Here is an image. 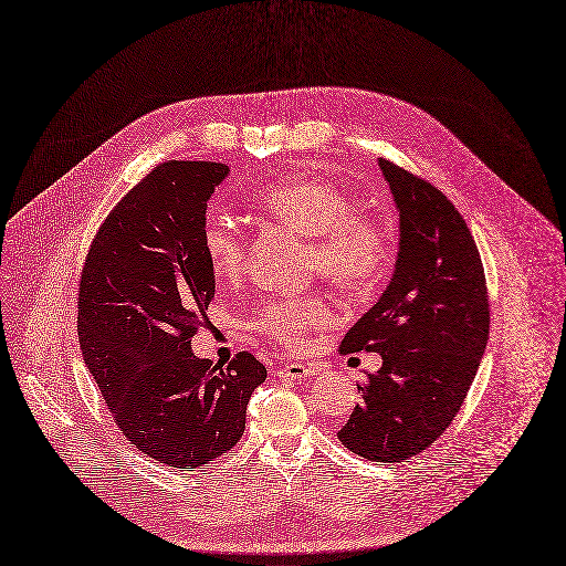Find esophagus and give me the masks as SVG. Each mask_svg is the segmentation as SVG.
Returning <instances> with one entry per match:
<instances>
[{
  "instance_id": "1",
  "label": "esophagus",
  "mask_w": 566,
  "mask_h": 566,
  "mask_svg": "<svg viewBox=\"0 0 566 566\" xmlns=\"http://www.w3.org/2000/svg\"><path fill=\"white\" fill-rule=\"evenodd\" d=\"M315 374V367L303 365V363H287L283 365L274 376L276 378H290V380H301V378H311Z\"/></svg>"
}]
</instances>
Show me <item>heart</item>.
Wrapping results in <instances>:
<instances>
[{
	"instance_id": "1",
	"label": "heart",
	"mask_w": 566,
	"mask_h": 566,
	"mask_svg": "<svg viewBox=\"0 0 566 566\" xmlns=\"http://www.w3.org/2000/svg\"><path fill=\"white\" fill-rule=\"evenodd\" d=\"M255 206L274 222L308 235V272L335 287L365 294L392 265V242L376 217L354 210V199L337 184L298 174L255 195ZM201 247L217 279L233 281L244 270V240L224 220H210ZM328 301L319 292L270 296L258 303L251 326L270 339L294 346L328 322Z\"/></svg>"
}]
</instances>
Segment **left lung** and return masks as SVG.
Wrapping results in <instances>:
<instances>
[{"instance_id":"1","label":"left lung","mask_w":566,"mask_h":566,"mask_svg":"<svg viewBox=\"0 0 566 566\" xmlns=\"http://www.w3.org/2000/svg\"><path fill=\"white\" fill-rule=\"evenodd\" d=\"M399 208V255L387 290L344 335L339 354L374 352L382 367L337 432L371 462H403L449 428L490 339L481 253L455 206L412 171L378 160Z\"/></svg>"}]
</instances>
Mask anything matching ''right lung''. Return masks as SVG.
Instances as JSON below:
<instances>
[{
  "label": "right lung",
  "mask_w": 566,
  "mask_h": 566,
  "mask_svg": "<svg viewBox=\"0 0 566 566\" xmlns=\"http://www.w3.org/2000/svg\"><path fill=\"white\" fill-rule=\"evenodd\" d=\"M229 165L167 160L128 190L99 227L78 283V342L104 401L145 455L199 469L231 451L268 369L240 352L227 369L197 358L214 274L201 231Z\"/></svg>",
  "instance_id": "right-lung-1"
}]
</instances>
